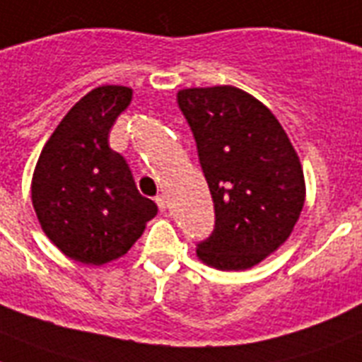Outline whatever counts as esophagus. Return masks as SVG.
<instances>
[{
    "mask_svg": "<svg viewBox=\"0 0 362 362\" xmlns=\"http://www.w3.org/2000/svg\"><path fill=\"white\" fill-rule=\"evenodd\" d=\"M156 204H158V208H160V211H165V209H167V200H165V197H163V195L156 197Z\"/></svg>",
    "mask_w": 362,
    "mask_h": 362,
    "instance_id": "obj_1",
    "label": "esophagus"
}]
</instances>
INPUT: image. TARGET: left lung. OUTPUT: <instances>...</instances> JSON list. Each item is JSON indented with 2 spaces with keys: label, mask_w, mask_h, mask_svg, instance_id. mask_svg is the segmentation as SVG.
<instances>
[{
  "label": "left lung",
  "mask_w": 362,
  "mask_h": 362,
  "mask_svg": "<svg viewBox=\"0 0 362 362\" xmlns=\"http://www.w3.org/2000/svg\"><path fill=\"white\" fill-rule=\"evenodd\" d=\"M176 101L215 206V230L197 257L218 270L252 269L298 223L305 202L298 153L276 115L241 88H186Z\"/></svg>",
  "instance_id": "1"
}]
</instances>
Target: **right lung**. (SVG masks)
Segmentation results:
<instances>
[{"label": "right lung", "mask_w": 362, "mask_h": 362, "mask_svg": "<svg viewBox=\"0 0 362 362\" xmlns=\"http://www.w3.org/2000/svg\"><path fill=\"white\" fill-rule=\"evenodd\" d=\"M130 101L132 88H93L64 115L33 173L42 230L64 256L84 265L119 259L158 214L153 200L139 195L129 163L108 145Z\"/></svg>", "instance_id": "1"}]
</instances>
